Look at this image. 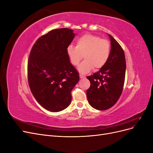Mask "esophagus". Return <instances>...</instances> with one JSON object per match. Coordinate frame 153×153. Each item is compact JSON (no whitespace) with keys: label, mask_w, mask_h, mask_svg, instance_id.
<instances>
[{"label":"esophagus","mask_w":153,"mask_h":153,"mask_svg":"<svg viewBox=\"0 0 153 153\" xmlns=\"http://www.w3.org/2000/svg\"><path fill=\"white\" fill-rule=\"evenodd\" d=\"M80 78H85V76L84 75H80Z\"/></svg>","instance_id":"esophagus-1"}]
</instances>
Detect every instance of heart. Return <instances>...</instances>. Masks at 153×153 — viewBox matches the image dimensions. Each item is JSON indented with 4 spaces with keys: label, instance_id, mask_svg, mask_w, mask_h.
Segmentation results:
<instances>
[{
    "label": "heart",
    "instance_id": "heart-1",
    "mask_svg": "<svg viewBox=\"0 0 153 153\" xmlns=\"http://www.w3.org/2000/svg\"><path fill=\"white\" fill-rule=\"evenodd\" d=\"M66 52L73 66L78 65L84 55L85 60L78 66V70L85 74L94 68L99 69L105 65L110 56V44L108 41L99 36L87 34L76 40V47L69 45Z\"/></svg>",
    "mask_w": 153,
    "mask_h": 153
}]
</instances>
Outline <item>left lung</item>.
<instances>
[{
	"label": "left lung",
	"mask_w": 153,
	"mask_h": 153,
	"mask_svg": "<svg viewBox=\"0 0 153 153\" xmlns=\"http://www.w3.org/2000/svg\"><path fill=\"white\" fill-rule=\"evenodd\" d=\"M108 36L111 50L108 61L99 71L87 77L91 82L87 90L88 101L99 110H107L116 103L123 92L126 73L124 50L112 36Z\"/></svg>",
	"instance_id": "obj_1"
}]
</instances>
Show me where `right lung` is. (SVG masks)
<instances>
[{
    "label": "right lung",
    "mask_w": 153,
    "mask_h": 153,
    "mask_svg": "<svg viewBox=\"0 0 153 153\" xmlns=\"http://www.w3.org/2000/svg\"><path fill=\"white\" fill-rule=\"evenodd\" d=\"M75 36L69 29L52 30L41 36L30 51L27 68L30 89L36 101L50 112L68 107L71 92L79 80L66 52Z\"/></svg>",
    "instance_id": "right-lung-1"
}]
</instances>
